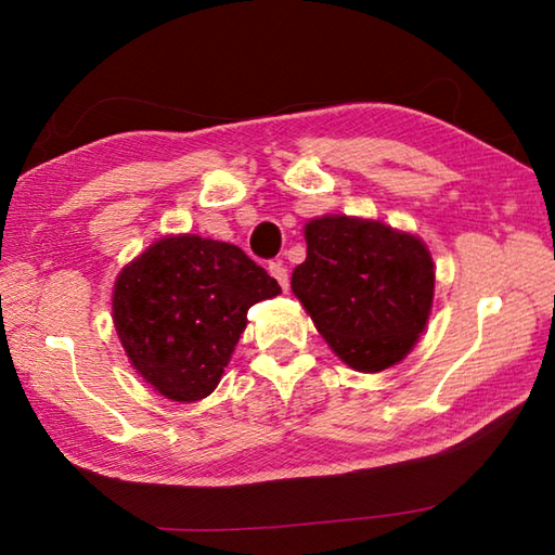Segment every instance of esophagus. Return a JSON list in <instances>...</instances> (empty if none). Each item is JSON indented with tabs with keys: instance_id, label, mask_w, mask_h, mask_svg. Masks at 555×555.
Wrapping results in <instances>:
<instances>
[{
	"instance_id": "obj_1",
	"label": "esophagus",
	"mask_w": 555,
	"mask_h": 555,
	"mask_svg": "<svg viewBox=\"0 0 555 555\" xmlns=\"http://www.w3.org/2000/svg\"><path fill=\"white\" fill-rule=\"evenodd\" d=\"M269 274L279 281V286H281V288L288 291V284H291V279H288V269H286L284 264H281V261H271V264H269Z\"/></svg>"
}]
</instances>
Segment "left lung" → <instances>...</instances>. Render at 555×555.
<instances>
[{
  "mask_svg": "<svg viewBox=\"0 0 555 555\" xmlns=\"http://www.w3.org/2000/svg\"><path fill=\"white\" fill-rule=\"evenodd\" d=\"M306 242L291 288L335 354L360 372L403 360L434 304L436 271L424 242L345 215L308 222Z\"/></svg>",
  "mask_w": 555,
  "mask_h": 555,
  "instance_id": "1",
  "label": "left lung"
}]
</instances>
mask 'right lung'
I'll use <instances>...</instances> for the list:
<instances>
[{
	"mask_svg": "<svg viewBox=\"0 0 555 555\" xmlns=\"http://www.w3.org/2000/svg\"><path fill=\"white\" fill-rule=\"evenodd\" d=\"M279 294L240 247L181 234L121 269L112 311L134 370L168 399L198 401L218 387L249 308Z\"/></svg>",
	"mask_w": 555,
	"mask_h": 555,
	"instance_id": "right-lung-1",
	"label": "right lung"
}]
</instances>
